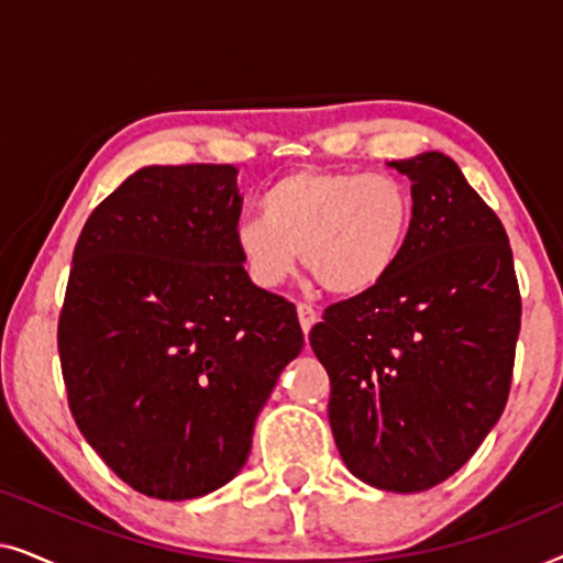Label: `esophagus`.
<instances>
[{"instance_id":"1","label":"esophagus","mask_w":563,"mask_h":563,"mask_svg":"<svg viewBox=\"0 0 563 563\" xmlns=\"http://www.w3.org/2000/svg\"><path fill=\"white\" fill-rule=\"evenodd\" d=\"M297 318H299V325H302L305 333H310L314 322H318V312H314L312 305L299 302V305H297Z\"/></svg>"}]
</instances>
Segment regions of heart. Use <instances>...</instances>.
I'll return each instance as SVG.
<instances>
[{
  "label": "heart",
  "instance_id": "b5f03b06",
  "mask_svg": "<svg viewBox=\"0 0 563 563\" xmlns=\"http://www.w3.org/2000/svg\"><path fill=\"white\" fill-rule=\"evenodd\" d=\"M407 184L384 172H297L261 199V214L238 222L235 249L253 284L279 289L297 253L333 295H361L397 264L412 225Z\"/></svg>",
  "mask_w": 563,
  "mask_h": 563
}]
</instances>
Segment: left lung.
<instances>
[{"label": "left lung", "instance_id": "8db88e82", "mask_svg": "<svg viewBox=\"0 0 563 563\" xmlns=\"http://www.w3.org/2000/svg\"><path fill=\"white\" fill-rule=\"evenodd\" d=\"M389 166L412 181L405 249L376 287L322 312L310 345L351 474L422 492L459 472L503 415L522 305L503 222L456 161L428 151Z\"/></svg>", "mask_w": 563, "mask_h": 563}]
</instances>
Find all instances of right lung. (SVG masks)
Here are the masks:
<instances>
[{
	"instance_id": "add662e5",
	"label": "right lung",
	"mask_w": 563,
	"mask_h": 563,
	"mask_svg": "<svg viewBox=\"0 0 563 563\" xmlns=\"http://www.w3.org/2000/svg\"><path fill=\"white\" fill-rule=\"evenodd\" d=\"M230 164L145 166L89 214L58 318L68 407L130 487L191 499L241 472L253 422L305 345L251 282Z\"/></svg>"
}]
</instances>
